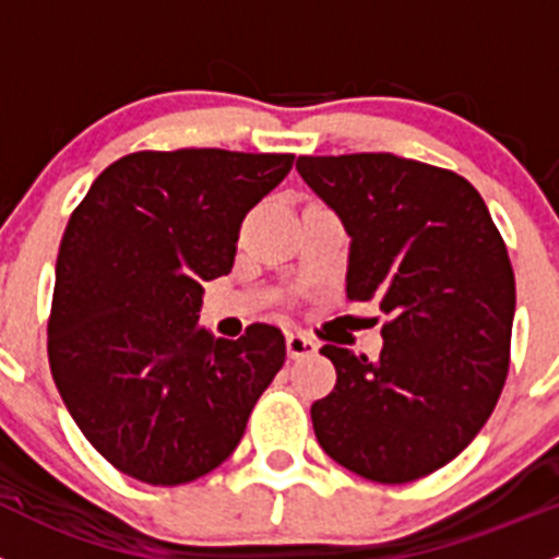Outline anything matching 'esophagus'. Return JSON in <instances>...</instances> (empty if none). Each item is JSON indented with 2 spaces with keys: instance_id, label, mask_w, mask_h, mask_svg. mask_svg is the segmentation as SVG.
<instances>
[{
  "instance_id": "obj_1",
  "label": "esophagus",
  "mask_w": 559,
  "mask_h": 559,
  "mask_svg": "<svg viewBox=\"0 0 559 559\" xmlns=\"http://www.w3.org/2000/svg\"><path fill=\"white\" fill-rule=\"evenodd\" d=\"M319 346H317V341L313 338H308L306 333H289L286 335V352H289V357L292 360H297V357H306V355H313V352H317Z\"/></svg>"
}]
</instances>
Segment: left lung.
Instances as JSON below:
<instances>
[{
	"instance_id": "left-lung-1",
	"label": "left lung",
	"mask_w": 559,
	"mask_h": 559,
	"mask_svg": "<svg viewBox=\"0 0 559 559\" xmlns=\"http://www.w3.org/2000/svg\"><path fill=\"white\" fill-rule=\"evenodd\" d=\"M349 235L346 297L388 317L377 360L322 346L335 388L313 401L319 445L377 484H409L475 440L508 377L516 281L480 193L390 153L297 158Z\"/></svg>"
}]
</instances>
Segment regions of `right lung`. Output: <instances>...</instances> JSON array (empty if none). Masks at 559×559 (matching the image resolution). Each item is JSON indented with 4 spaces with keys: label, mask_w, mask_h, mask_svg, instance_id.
<instances>
[{
    "label": "right lung",
    "mask_w": 559,
    "mask_h": 559,
    "mask_svg": "<svg viewBox=\"0 0 559 559\" xmlns=\"http://www.w3.org/2000/svg\"><path fill=\"white\" fill-rule=\"evenodd\" d=\"M295 155L133 153L108 166L59 242L48 362L81 435L119 473L180 486L213 473L286 360L273 324L237 341L199 324L240 224Z\"/></svg>",
    "instance_id": "obj_1"
}]
</instances>
